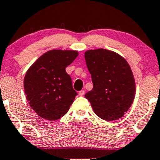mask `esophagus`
<instances>
[{
  "label": "esophagus",
  "mask_w": 160,
  "mask_h": 160,
  "mask_svg": "<svg viewBox=\"0 0 160 160\" xmlns=\"http://www.w3.org/2000/svg\"><path fill=\"white\" fill-rule=\"evenodd\" d=\"M78 94H79L80 96H83L84 94H85V91H84V90L80 91V92H78Z\"/></svg>",
  "instance_id": "obj_1"
}]
</instances>
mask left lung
Masks as SVG:
<instances>
[{
	"mask_svg": "<svg viewBox=\"0 0 160 160\" xmlns=\"http://www.w3.org/2000/svg\"><path fill=\"white\" fill-rule=\"evenodd\" d=\"M85 58L94 85L85 96L94 112L107 121L122 118L131 106L136 92L134 77L128 62L104 49L88 50Z\"/></svg>",
	"mask_w": 160,
	"mask_h": 160,
	"instance_id": "obj_1",
	"label": "left lung"
}]
</instances>
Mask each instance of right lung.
<instances>
[{"instance_id":"1","label":"right lung","mask_w":160,"mask_h":160,"mask_svg":"<svg viewBox=\"0 0 160 160\" xmlns=\"http://www.w3.org/2000/svg\"><path fill=\"white\" fill-rule=\"evenodd\" d=\"M78 56L75 50L52 49L42 55L27 70L23 80L27 100L42 118L56 121L68 112L77 92L66 68Z\"/></svg>"}]
</instances>
